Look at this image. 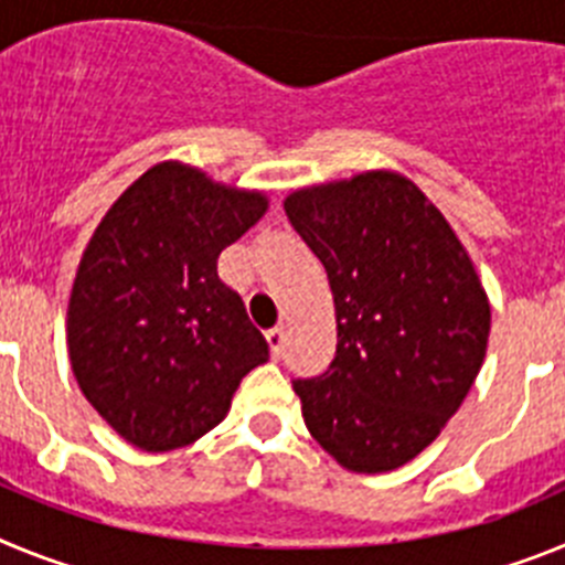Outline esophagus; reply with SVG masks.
Instances as JSON below:
<instances>
[{"label":"esophagus","instance_id":"1","mask_svg":"<svg viewBox=\"0 0 565 565\" xmlns=\"http://www.w3.org/2000/svg\"><path fill=\"white\" fill-rule=\"evenodd\" d=\"M266 342H268V351H271V356L279 359V353H282V344H286V333H282V328H271V331H266Z\"/></svg>","mask_w":565,"mask_h":565}]
</instances>
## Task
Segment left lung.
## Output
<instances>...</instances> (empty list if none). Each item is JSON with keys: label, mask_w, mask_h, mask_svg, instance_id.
<instances>
[{"label": "left lung", "mask_w": 565, "mask_h": 565, "mask_svg": "<svg viewBox=\"0 0 565 565\" xmlns=\"http://www.w3.org/2000/svg\"><path fill=\"white\" fill-rule=\"evenodd\" d=\"M282 206L326 266L337 308V356L294 382L308 433L351 472L402 467L456 416L487 356L476 266L398 172L299 189Z\"/></svg>", "instance_id": "obj_1"}]
</instances>
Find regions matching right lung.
Returning <instances> with one entry per match:
<instances>
[{
	"label": "right lung",
	"mask_w": 565,
	"mask_h": 565,
	"mask_svg": "<svg viewBox=\"0 0 565 565\" xmlns=\"http://www.w3.org/2000/svg\"><path fill=\"white\" fill-rule=\"evenodd\" d=\"M268 198L154 163L109 206L78 263L67 308L73 376L138 450L169 452L226 418L243 376L268 359L217 257Z\"/></svg>",
	"instance_id": "right-lung-1"
}]
</instances>
